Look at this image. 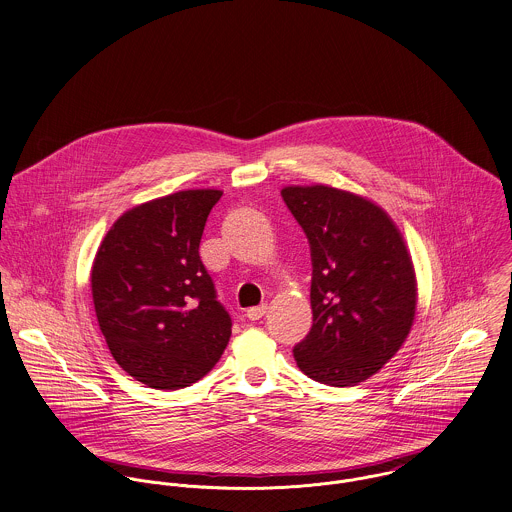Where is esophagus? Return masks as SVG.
<instances>
[{
	"instance_id": "esophagus-1",
	"label": "esophagus",
	"mask_w": 512,
	"mask_h": 512,
	"mask_svg": "<svg viewBox=\"0 0 512 512\" xmlns=\"http://www.w3.org/2000/svg\"><path fill=\"white\" fill-rule=\"evenodd\" d=\"M266 311H268V305L262 303V305H258V307H250V309L246 311V317H248L250 321H258L260 317L266 315Z\"/></svg>"
}]
</instances>
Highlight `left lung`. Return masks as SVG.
Returning <instances> with one entry per match:
<instances>
[{"instance_id":"left-lung-1","label":"left lung","mask_w":512,"mask_h":512,"mask_svg":"<svg viewBox=\"0 0 512 512\" xmlns=\"http://www.w3.org/2000/svg\"><path fill=\"white\" fill-rule=\"evenodd\" d=\"M282 197L311 248L309 335L295 363L329 386H355L404 345L418 282L404 236L366 197L329 185H290Z\"/></svg>"}]
</instances>
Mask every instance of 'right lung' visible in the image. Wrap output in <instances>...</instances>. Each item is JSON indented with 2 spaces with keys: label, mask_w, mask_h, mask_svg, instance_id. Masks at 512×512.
Returning <instances> with one entry per match:
<instances>
[{
  "label": "right lung",
  "mask_w": 512,
  "mask_h": 512,
  "mask_svg": "<svg viewBox=\"0 0 512 512\" xmlns=\"http://www.w3.org/2000/svg\"><path fill=\"white\" fill-rule=\"evenodd\" d=\"M219 189H189L126 211L90 272L100 331L114 361L157 390L185 388L219 363L232 321L199 244Z\"/></svg>",
  "instance_id": "right-lung-1"
}]
</instances>
